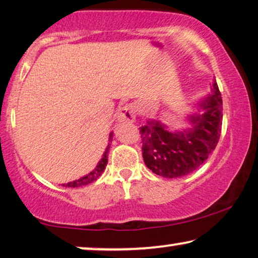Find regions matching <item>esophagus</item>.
Instances as JSON below:
<instances>
[{"mask_svg": "<svg viewBox=\"0 0 258 258\" xmlns=\"http://www.w3.org/2000/svg\"><path fill=\"white\" fill-rule=\"evenodd\" d=\"M117 119L119 122H135L136 119V108L132 103H128L118 110Z\"/></svg>", "mask_w": 258, "mask_h": 258, "instance_id": "obj_1", "label": "esophagus"}]
</instances>
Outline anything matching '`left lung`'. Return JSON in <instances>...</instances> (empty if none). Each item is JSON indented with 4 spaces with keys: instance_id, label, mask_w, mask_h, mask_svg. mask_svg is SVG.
<instances>
[{
    "instance_id": "8db88e82",
    "label": "left lung",
    "mask_w": 258,
    "mask_h": 258,
    "mask_svg": "<svg viewBox=\"0 0 258 258\" xmlns=\"http://www.w3.org/2000/svg\"><path fill=\"white\" fill-rule=\"evenodd\" d=\"M222 97L216 82L201 108L191 115V129L168 132L160 121H148L140 128L144 163L154 174L165 178L182 177L195 171L216 148L222 132Z\"/></svg>"
}]
</instances>
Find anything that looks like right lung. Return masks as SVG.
<instances>
[{"mask_svg":"<svg viewBox=\"0 0 258 258\" xmlns=\"http://www.w3.org/2000/svg\"><path fill=\"white\" fill-rule=\"evenodd\" d=\"M111 141H112V133L110 134V136H109V142L111 143ZM110 143L108 144L107 149H105L103 156H102L101 161L98 162V164L96 165V168H95L94 170L90 172V174L83 176V177L76 179V181L69 182V183H67V184H62V185L63 186H69V188H77V186L87 185V184H89V183H93L94 181H96V179L102 175V172L104 171L105 167H107L108 153H109V147H110Z\"/></svg>","mask_w":258,"mask_h":258,"instance_id":"add662e5","label":"right lung"}]
</instances>
